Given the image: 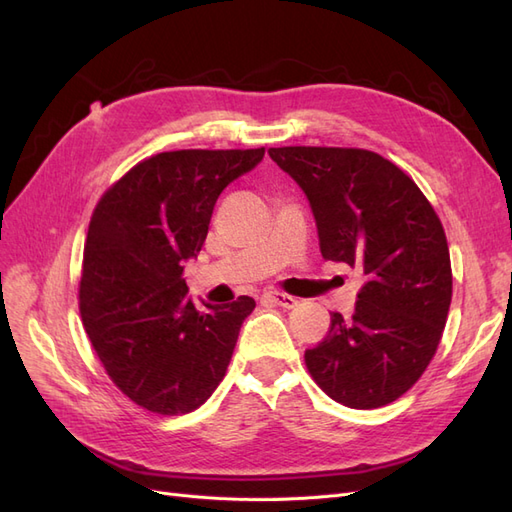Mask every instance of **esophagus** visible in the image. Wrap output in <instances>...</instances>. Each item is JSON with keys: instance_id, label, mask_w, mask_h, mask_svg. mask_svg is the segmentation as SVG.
<instances>
[{"instance_id": "esophagus-1", "label": "esophagus", "mask_w": 512, "mask_h": 512, "mask_svg": "<svg viewBox=\"0 0 512 512\" xmlns=\"http://www.w3.org/2000/svg\"><path fill=\"white\" fill-rule=\"evenodd\" d=\"M262 299L265 301H269L271 305H280V307H294L297 305L299 301L294 299V297H290V294H284V292H277V290H269V292H265L262 294Z\"/></svg>"}]
</instances>
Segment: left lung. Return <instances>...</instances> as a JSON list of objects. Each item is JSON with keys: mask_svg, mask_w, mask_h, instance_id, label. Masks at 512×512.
I'll list each match as a JSON object with an SVG mask.
<instances>
[{"mask_svg": "<svg viewBox=\"0 0 512 512\" xmlns=\"http://www.w3.org/2000/svg\"><path fill=\"white\" fill-rule=\"evenodd\" d=\"M271 160L312 207L324 260L356 267L365 284L352 318L331 329L305 365L348 408L404 395L436 354L453 297L444 228L418 185L374 151L277 147Z\"/></svg>", "mask_w": 512, "mask_h": 512, "instance_id": "1", "label": "left lung"}]
</instances>
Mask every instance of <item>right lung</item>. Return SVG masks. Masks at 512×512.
I'll use <instances>...</instances> for the list:
<instances>
[{"label": "right lung", "mask_w": 512, "mask_h": 512, "mask_svg": "<svg viewBox=\"0 0 512 512\" xmlns=\"http://www.w3.org/2000/svg\"><path fill=\"white\" fill-rule=\"evenodd\" d=\"M265 149H183L136 164L89 222L81 316L106 374L134 404L185 414L218 389L252 297H188L183 265L203 247L215 200Z\"/></svg>", "instance_id": "right-lung-1"}]
</instances>
